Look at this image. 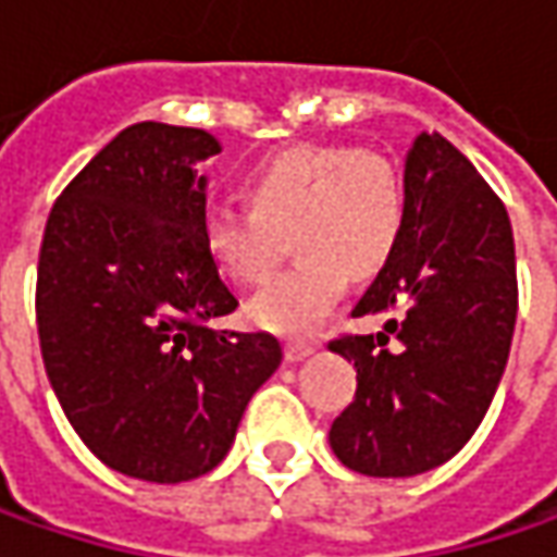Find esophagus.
I'll list each match as a JSON object with an SVG mask.
<instances>
[{
  "label": "esophagus",
  "instance_id": "obj_1",
  "mask_svg": "<svg viewBox=\"0 0 557 557\" xmlns=\"http://www.w3.org/2000/svg\"><path fill=\"white\" fill-rule=\"evenodd\" d=\"M312 350H315L312 341H288V344H285V359H288V362H300V359H307Z\"/></svg>",
  "mask_w": 557,
  "mask_h": 557
}]
</instances>
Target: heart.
<instances>
[{
  "mask_svg": "<svg viewBox=\"0 0 557 557\" xmlns=\"http://www.w3.org/2000/svg\"><path fill=\"white\" fill-rule=\"evenodd\" d=\"M250 207L216 201L203 210V247L225 278H267L285 235L300 257L247 304L253 325L307 337L337 307L347 278H372L391 263L406 225L396 166L372 148L300 141L253 163L245 176Z\"/></svg>",
  "mask_w": 557,
  "mask_h": 557,
  "instance_id": "obj_1",
  "label": "heart"
}]
</instances>
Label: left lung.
Instances as JSON below:
<instances>
[{"mask_svg":"<svg viewBox=\"0 0 557 557\" xmlns=\"http://www.w3.org/2000/svg\"><path fill=\"white\" fill-rule=\"evenodd\" d=\"M403 185V238L354 310L387 325L329 344L356 369L329 440L369 478L424 474L459 453L493 403L518 319L511 220L474 163L421 133Z\"/></svg>","mask_w":557,"mask_h":557,"instance_id":"1","label":"left lung"}]
</instances>
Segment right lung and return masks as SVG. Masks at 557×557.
I'll use <instances>...</instances> for the list:
<instances>
[{
  "label": "right lung",
  "instance_id": "1",
  "mask_svg": "<svg viewBox=\"0 0 557 557\" xmlns=\"http://www.w3.org/2000/svg\"><path fill=\"white\" fill-rule=\"evenodd\" d=\"M220 141L133 123L52 203L36 267L46 374L79 440L120 474L201 478L282 362L267 332H220L238 297L203 247V176Z\"/></svg>",
  "mask_w": 557,
  "mask_h": 557
}]
</instances>
